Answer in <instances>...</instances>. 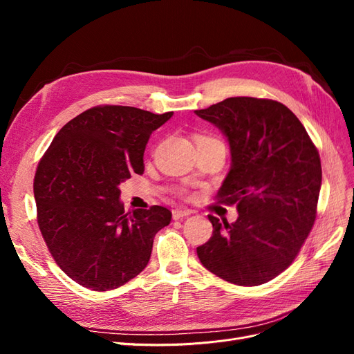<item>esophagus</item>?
<instances>
[{"instance_id": "esophagus-1", "label": "esophagus", "mask_w": 354, "mask_h": 354, "mask_svg": "<svg viewBox=\"0 0 354 354\" xmlns=\"http://www.w3.org/2000/svg\"><path fill=\"white\" fill-rule=\"evenodd\" d=\"M190 214H192V211H190V209L176 208V209H173V218H174V220H181V218H185V217L190 216Z\"/></svg>"}]
</instances>
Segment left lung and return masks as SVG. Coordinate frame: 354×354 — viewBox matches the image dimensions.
<instances>
[{
	"instance_id": "1",
	"label": "left lung",
	"mask_w": 354,
	"mask_h": 354,
	"mask_svg": "<svg viewBox=\"0 0 354 354\" xmlns=\"http://www.w3.org/2000/svg\"><path fill=\"white\" fill-rule=\"evenodd\" d=\"M195 113L227 137L232 168L216 198L239 212L232 224L209 214L212 236L196 248L199 260L234 285L269 282L292 264L315 224L317 149L298 118L272 99L230 97Z\"/></svg>"
}]
</instances>
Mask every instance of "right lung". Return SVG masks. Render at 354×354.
I'll use <instances>...</instances> for the list:
<instances>
[{
  "mask_svg": "<svg viewBox=\"0 0 354 354\" xmlns=\"http://www.w3.org/2000/svg\"><path fill=\"white\" fill-rule=\"evenodd\" d=\"M173 112L100 104L75 116L53 138L34 178L37 221L56 264L93 291L120 288L143 272L155 234L171 211L125 212L120 185L143 174L151 134Z\"/></svg>",
  "mask_w": 354,
  "mask_h": 354,
  "instance_id": "right-lung-1",
  "label": "right lung"
}]
</instances>
